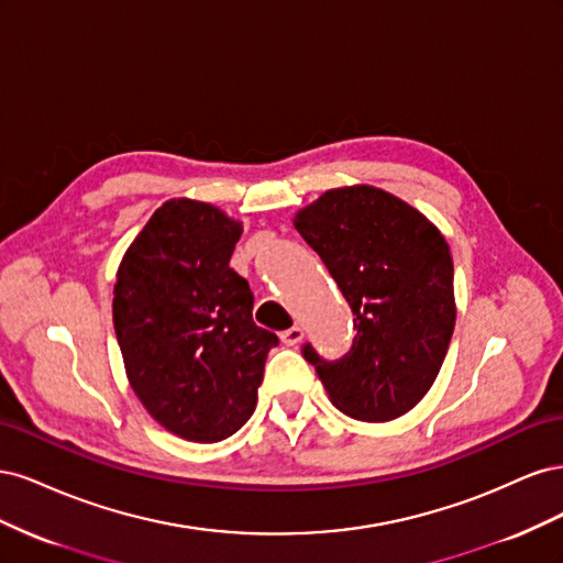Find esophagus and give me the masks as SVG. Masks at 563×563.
I'll return each mask as SVG.
<instances>
[{
  "label": "esophagus",
  "instance_id": "obj_1",
  "mask_svg": "<svg viewBox=\"0 0 563 563\" xmlns=\"http://www.w3.org/2000/svg\"><path fill=\"white\" fill-rule=\"evenodd\" d=\"M279 338H282V343H284V345L294 347V345H298L300 340L305 338V333H302V329H300V327H291V329H286Z\"/></svg>",
  "mask_w": 563,
  "mask_h": 563
}]
</instances>
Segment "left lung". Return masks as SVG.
I'll return each instance as SVG.
<instances>
[{
    "label": "left lung",
    "mask_w": 563,
    "mask_h": 563,
    "mask_svg": "<svg viewBox=\"0 0 563 563\" xmlns=\"http://www.w3.org/2000/svg\"><path fill=\"white\" fill-rule=\"evenodd\" d=\"M294 225L329 267L354 312V343L338 362L302 354L331 404L364 422L395 420L428 395L455 327L446 236L411 203L373 185L327 190Z\"/></svg>",
    "instance_id": "obj_1"
}]
</instances>
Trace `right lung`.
Listing matches in <instances>:
<instances>
[{
	"label": "right lung",
	"instance_id": "add662e5",
	"mask_svg": "<svg viewBox=\"0 0 563 563\" xmlns=\"http://www.w3.org/2000/svg\"><path fill=\"white\" fill-rule=\"evenodd\" d=\"M240 220L209 201L168 199L117 267L112 319L126 378L172 434L213 444L253 416L267 352L249 282L230 267Z\"/></svg>",
	"mask_w": 563,
	"mask_h": 563
}]
</instances>
